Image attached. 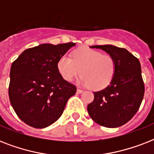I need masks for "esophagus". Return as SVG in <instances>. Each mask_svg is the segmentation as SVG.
<instances>
[{
    "mask_svg": "<svg viewBox=\"0 0 154 154\" xmlns=\"http://www.w3.org/2000/svg\"><path fill=\"white\" fill-rule=\"evenodd\" d=\"M82 92H83V90H82V89H78V88H77V94H82Z\"/></svg>",
    "mask_w": 154,
    "mask_h": 154,
    "instance_id": "obj_1",
    "label": "esophagus"
}]
</instances>
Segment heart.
<instances>
[{
	"instance_id": "obj_1",
	"label": "heart",
	"mask_w": 154,
	"mask_h": 154,
	"mask_svg": "<svg viewBox=\"0 0 154 154\" xmlns=\"http://www.w3.org/2000/svg\"><path fill=\"white\" fill-rule=\"evenodd\" d=\"M57 69L61 77L68 82L82 73L80 84L100 90L112 82L116 71V61L109 54L80 48L72 52L71 57L66 55L60 57L57 61Z\"/></svg>"
}]
</instances>
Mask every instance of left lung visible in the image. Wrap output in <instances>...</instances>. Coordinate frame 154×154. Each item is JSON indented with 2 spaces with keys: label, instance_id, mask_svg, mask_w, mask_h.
<instances>
[{
  "label": "left lung",
  "instance_id": "obj_1",
  "mask_svg": "<svg viewBox=\"0 0 154 154\" xmlns=\"http://www.w3.org/2000/svg\"><path fill=\"white\" fill-rule=\"evenodd\" d=\"M109 54L116 61V71L106 88L94 92L87 109L94 122L107 128L127 123L137 112L145 93L140 61L127 49L112 45H94Z\"/></svg>",
  "mask_w": 154,
  "mask_h": 154
}]
</instances>
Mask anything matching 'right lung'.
<instances>
[{
  "label": "right lung",
  "instance_id": "1",
  "mask_svg": "<svg viewBox=\"0 0 154 154\" xmlns=\"http://www.w3.org/2000/svg\"><path fill=\"white\" fill-rule=\"evenodd\" d=\"M75 43L42 44L25 49L12 64L8 96L19 118L43 129L57 121L77 91L57 69V61Z\"/></svg>",
  "mask_w": 154,
  "mask_h": 154
}]
</instances>
